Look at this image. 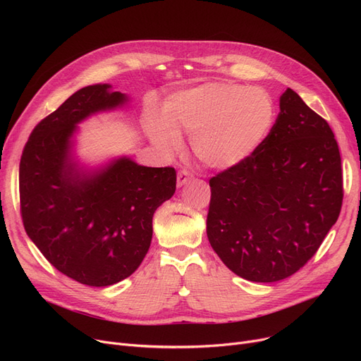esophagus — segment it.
<instances>
[{
	"label": "esophagus",
	"mask_w": 361,
	"mask_h": 361,
	"mask_svg": "<svg viewBox=\"0 0 361 361\" xmlns=\"http://www.w3.org/2000/svg\"><path fill=\"white\" fill-rule=\"evenodd\" d=\"M192 178H193V176L188 173L187 169L180 171V173L177 174V187H183L184 184H187L188 181H190Z\"/></svg>",
	"instance_id": "1"
}]
</instances>
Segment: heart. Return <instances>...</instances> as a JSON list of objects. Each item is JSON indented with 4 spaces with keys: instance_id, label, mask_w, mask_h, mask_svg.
Listing matches in <instances>:
<instances>
[{
    "instance_id": "b5f03b06",
    "label": "heart",
    "mask_w": 361,
    "mask_h": 361,
    "mask_svg": "<svg viewBox=\"0 0 361 361\" xmlns=\"http://www.w3.org/2000/svg\"><path fill=\"white\" fill-rule=\"evenodd\" d=\"M275 105L268 92L235 83H206L171 97L164 118L150 124V139L164 154L192 136L196 158L207 168L231 169L252 158L268 137Z\"/></svg>"
}]
</instances>
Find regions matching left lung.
Here are the masks:
<instances>
[{
  "instance_id": "8db88e82",
  "label": "left lung",
  "mask_w": 361,
  "mask_h": 361,
  "mask_svg": "<svg viewBox=\"0 0 361 361\" xmlns=\"http://www.w3.org/2000/svg\"><path fill=\"white\" fill-rule=\"evenodd\" d=\"M256 154L209 180L206 233L235 275L288 278L313 257L343 206V169L334 133L293 89Z\"/></svg>"
}]
</instances>
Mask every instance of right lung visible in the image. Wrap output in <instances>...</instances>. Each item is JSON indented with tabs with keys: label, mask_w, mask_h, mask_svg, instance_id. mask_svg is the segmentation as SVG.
<instances>
[{
	"label": "right lung",
	"mask_w": 361,
	"mask_h": 361,
	"mask_svg": "<svg viewBox=\"0 0 361 361\" xmlns=\"http://www.w3.org/2000/svg\"><path fill=\"white\" fill-rule=\"evenodd\" d=\"M127 101L109 85L73 93L33 128L18 169L29 238L55 269L89 287L112 286L140 267L154 233L152 218L176 193L173 166H143L124 157L83 173L73 162L78 124Z\"/></svg>",
	"instance_id": "1"
}]
</instances>
